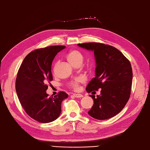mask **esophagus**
Returning a JSON list of instances; mask_svg holds the SVG:
<instances>
[{
  "mask_svg": "<svg viewBox=\"0 0 150 150\" xmlns=\"http://www.w3.org/2000/svg\"><path fill=\"white\" fill-rule=\"evenodd\" d=\"M72 96H74V97H75V98H78L83 97V95L80 94H73Z\"/></svg>",
  "mask_w": 150,
  "mask_h": 150,
  "instance_id": "1",
  "label": "esophagus"
}]
</instances>
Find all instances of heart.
<instances>
[{"label":"heart","mask_w":150,"mask_h":150,"mask_svg":"<svg viewBox=\"0 0 150 150\" xmlns=\"http://www.w3.org/2000/svg\"><path fill=\"white\" fill-rule=\"evenodd\" d=\"M67 58L68 60L73 65H75L78 64H81L83 61L84 56L83 54V53L76 49H73L70 51L67 54ZM58 64V62H56L54 67V69H55L56 65ZM81 82V79L79 78H77L74 79H73L72 81L69 83V85L74 90H77L79 88V83Z\"/></svg>","instance_id":"b5f03b06"}]
</instances>
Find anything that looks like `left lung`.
I'll return each instance as SVG.
<instances>
[{"label":"left lung","instance_id":"8db88e82","mask_svg":"<svg viewBox=\"0 0 150 150\" xmlns=\"http://www.w3.org/2000/svg\"><path fill=\"white\" fill-rule=\"evenodd\" d=\"M79 47L94 51L96 76L86 86L90 93L101 89V95H90L94 105L88 112L91 117L105 120L116 115L125 107L130 97L133 72L130 62L113 46L101 43L78 44Z\"/></svg>","mask_w":150,"mask_h":150}]
</instances>
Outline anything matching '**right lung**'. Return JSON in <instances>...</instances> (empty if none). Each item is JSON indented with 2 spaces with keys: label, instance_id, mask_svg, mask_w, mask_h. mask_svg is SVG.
<instances>
[{
  "label": "right lung",
  "instance_id": "1",
  "mask_svg": "<svg viewBox=\"0 0 150 150\" xmlns=\"http://www.w3.org/2000/svg\"><path fill=\"white\" fill-rule=\"evenodd\" d=\"M64 45H52L31 51L25 56L16 76L15 88L18 99L29 117L40 122L54 121L60 115L62 102L68 98L60 91L54 97L46 93L52 81L51 65Z\"/></svg>",
  "mask_w": 150,
  "mask_h": 150
}]
</instances>
